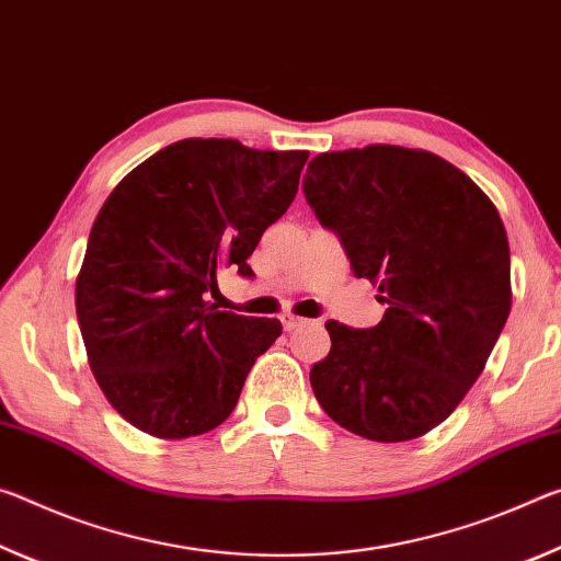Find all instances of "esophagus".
Wrapping results in <instances>:
<instances>
[{
  "label": "esophagus",
  "mask_w": 561,
  "mask_h": 561,
  "mask_svg": "<svg viewBox=\"0 0 561 561\" xmlns=\"http://www.w3.org/2000/svg\"><path fill=\"white\" fill-rule=\"evenodd\" d=\"M280 323H283V328L288 330V333H293V330H298L302 323H306V320L298 318V316H293V313H286V316L280 318Z\"/></svg>",
  "instance_id": "34e87169"
}]
</instances>
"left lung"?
<instances>
[{
	"label": "left lung",
	"instance_id": "1",
	"mask_svg": "<svg viewBox=\"0 0 561 561\" xmlns=\"http://www.w3.org/2000/svg\"><path fill=\"white\" fill-rule=\"evenodd\" d=\"M302 191L388 306L375 328L328 320L310 370L337 425L375 443L422 437L453 415L507 323V231L488 194L437 153L373 144L318 153Z\"/></svg>",
	"mask_w": 561,
	"mask_h": 561
}]
</instances>
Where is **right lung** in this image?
<instances>
[{"instance_id": "1", "label": "right lung", "mask_w": 561, "mask_h": 561, "mask_svg": "<svg viewBox=\"0 0 561 561\" xmlns=\"http://www.w3.org/2000/svg\"><path fill=\"white\" fill-rule=\"evenodd\" d=\"M308 151L183 139L156 151L101 206L77 275L91 373L112 408L161 439L231 415L280 320L218 310L208 290L238 268L298 194Z\"/></svg>"}]
</instances>
